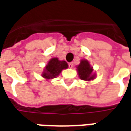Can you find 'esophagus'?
I'll return each mask as SVG.
<instances>
[{"label": "esophagus", "instance_id": "obj_1", "mask_svg": "<svg viewBox=\"0 0 131 131\" xmlns=\"http://www.w3.org/2000/svg\"><path fill=\"white\" fill-rule=\"evenodd\" d=\"M73 66V63H68V67L70 68H72Z\"/></svg>", "mask_w": 131, "mask_h": 131}]
</instances>
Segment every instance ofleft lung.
<instances>
[{"mask_svg":"<svg viewBox=\"0 0 131 131\" xmlns=\"http://www.w3.org/2000/svg\"><path fill=\"white\" fill-rule=\"evenodd\" d=\"M79 76L81 79L85 81L93 80L95 78V74H93V68L90 66L88 61L82 60L77 66Z\"/></svg>","mask_w":131,"mask_h":131,"instance_id":"obj_1","label":"left lung"}]
</instances>
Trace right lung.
<instances>
[{
	"label": "right lung",
	"mask_w": 131,
	"mask_h": 131,
	"mask_svg": "<svg viewBox=\"0 0 131 131\" xmlns=\"http://www.w3.org/2000/svg\"><path fill=\"white\" fill-rule=\"evenodd\" d=\"M68 68V63L64 60H59L58 58L51 59L46 66L42 77L45 79H53L58 76L63 69Z\"/></svg>",
	"instance_id": "obj_1"
}]
</instances>
